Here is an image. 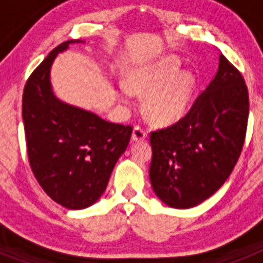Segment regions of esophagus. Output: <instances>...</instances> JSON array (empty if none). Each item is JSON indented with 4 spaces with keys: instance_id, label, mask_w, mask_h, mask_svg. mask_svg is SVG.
<instances>
[{
    "instance_id": "esophagus-1",
    "label": "esophagus",
    "mask_w": 263,
    "mask_h": 263,
    "mask_svg": "<svg viewBox=\"0 0 263 263\" xmlns=\"http://www.w3.org/2000/svg\"><path fill=\"white\" fill-rule=\"evenodd\" d=\"M132 139H133V142H141V141H145L146 132L141 126H136L133 129V133H132Z\"/></svg>"
}]
</instances>
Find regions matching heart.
Segmentation results:
<instances>
[{
	"label": "heart",
	"mask_w": 263,
	"mask_h": 263,
	"mask_svg": "<svg viewBox=\"0 0 263 263\" xmlns=\"http://www.w3.org/2000/svg\"><path fill=\"white\" fill-rule=\"evenodd\" d=\"M182 63L174 57H164L130 69L126 87L118 88L122 103L130 101L132 93L144 96L143 109L155 125H171L184 116L196 88L191 71L182 69Z\"/></svg>",
	"instance_id": "obj_1"
}]
</instances>
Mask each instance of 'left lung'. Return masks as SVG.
<instances>
[{
    "mask_svg": "<svg viewBox=\"0 0 263 263\" xmlns=\"http://www.w3.org/2000/svg\"><path fill=\"white\" fill-rule=\"evenodd\" d=\"M248 117L245 80L220 55L217 73L187 115L150 136L155 195L176 210L192 208L212 196L240 158Z\"/></svg>",
    "mask_w": 263,
    "mask_h": 263,
    "instance_id": "1",
    "label": "left lung"
}]
</instances>
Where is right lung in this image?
I'll return each mask as SVG.
<instances>
[{
    "label": "right lung",
    "mask_w": 263,
    "mask_h": 263,
    "mask_svg": "<svg viewBox=\"0 0 263 263\" xmlns=\"http://www.w3.org/2000/svg\"><path fill=\"white\" fill-rule=\"evenodd\" d=\"M75 43L84 41L59 45L32 72L23 90L22 117L30 166L43 191L64 208L84 210L103 196L133 129L55 96L52 63Z\"/></svg>",
    "instance_id": "obj_1"
}]
</instances>
